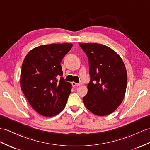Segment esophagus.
<instances>
[{"instance_id":"34e87169","label":"esophagus","mask_w":150,"mask_h":150,"mask_svg":"<svg viewBox=\"0 0 150 150\" xmlns=\"http://www.w3.org/2000/svg\"><path fill=\"white\" fill-rule=\"evenodd\" d=\"M72 86H78L80 85V83H76L75 82H72Z\"/></svg>"}]
</instances>
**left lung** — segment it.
Wrapping results in <instances>:
<instances>
[{"label": "left lung", "instance_id": "obj_1", "mask_svg": "<svg viewBox=\"0 0 150 150\" xmlns=\"http://www.w3.org/2000/svg\"><path fill=\"white\" fill-rule=\"evenodd\" d=\"M89 62L90 81L84 104L97 116L114 112L125 96L127 72L119 54L110 47L97 43H79Z\"/></svg>", "mask_w": 150, "mask_h": 150}]
</instances>
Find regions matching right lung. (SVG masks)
<instances>
[{
  "mask_svg": "<svg viewBox=\"0 0 150 150\" xmlns=\"http://www.w3.org/2000/svg\"><path fill=\"white\" fill-rule=\"evenodd\" d=\"M71 43L51 44L30 50L21 66L20 85L29 104L45 116L58 115L64 109L72 85L63 77L60 63Z\"/></svg>",
  "mask_w": 150,
  "mask_h": 150,
  "instance_id": "add662e5",
  "label": "right lung"
}]
</instances>
